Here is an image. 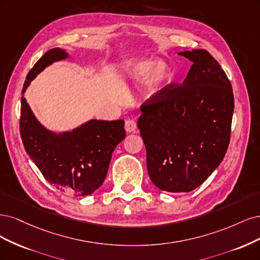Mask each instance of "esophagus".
I'll list each match as a JSON object with an SVG mask.
<instances>
[{
  "label": "esophagus",
  "mask_w": 260,
  "mask_h": 260,
  "mask_svg": "<svg viewBox=\"0 0 260 260\" xmlns=\"http://www.w3.org/2000/svg\"><path fill=\"white\" fill-rule=\"evenodd\" d=\"M125 129H126L127 133H133L137 129V123L135 120L128 119L125 121Z\"/></svg>",
  "instance_id": "34e87169"
}]
</instances>
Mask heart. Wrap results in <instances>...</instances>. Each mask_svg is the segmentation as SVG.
Returning a JSON list of instances; mask_svg holds the SVG:
<instances>
[{
    "label": "heart",
    "instance_id": "obj_1",
    "mask_svg": "<svg viewBox=\"0 0 260 260\" xmlns=\"http://www.w3.org/2000/svg\"><path fill=\"white\" fill-rule=\"evenodd\" d=\"M148 72H150L148 84L150 86H154L165 78L166 67L161 62L154 64L151 61H141L134 66V68L132 69V74L135 78L144 77Z\"/></svg>",
    "mask_w": 260,
    "mask_h": 260
}]
</instances>
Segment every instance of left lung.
<instances>
[{"label":"left lung","mask_w":260,"mask_h":260,"mask_svg":"<svg viewBox=\"0 0 260 260\" xmlns=\"http://www.w3.org/2000/svg\"><path fill=\"white\" fill-rule=\"evenodd\" d=\"M179 55L193 62L187 78L146 100L137 122L150 179L169 192L194 190L221 163L234 109L231 83L211 54L192 49Z\"/></svg>","instance_id":"8db88e82"}]
</instances>
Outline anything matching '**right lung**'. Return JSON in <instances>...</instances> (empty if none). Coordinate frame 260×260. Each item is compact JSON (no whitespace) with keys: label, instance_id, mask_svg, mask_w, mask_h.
Here are the masks:
<instances>
[{"label":"right lung","instance_id":"obj_1","mask_svg":"<svg viewBox=\"0 0 260 260\" xmlns=\"http://www.w3.org/2000/svg\"><path fill=\"white\" fill-rule=\"evenodd\" d=\"M67 56L60 48L46 52L29 71L22 94L38 73ZM19 127L23 147L44 178L73 197L89 196L103 185L112 152L126 136L123 120H91L72 132H49L38 122L23 95Z\"/></svg>","mask_w":260,"mask_h":260}]
</instances>
